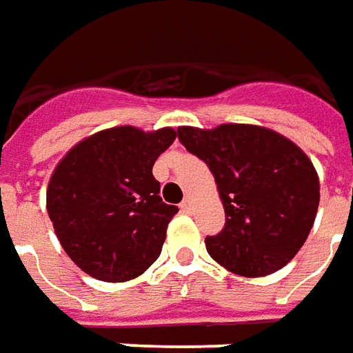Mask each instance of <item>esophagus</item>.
I'll return each mask as SVG.
<instances>
[{
	"label": "esophagus",
	"instance_id": "34e87169",
	"mask_svg": "<svg viewBox=\"0 0 353 353\" xmlns=\"http://www.w3.org/2000/svg\"><path fill=\"white\" fill-rule=\"evenodd\" d=\"M179 208H181L183 212H191V208H193V203H191V199H183V203L179 205Z\"/></svg>",
	"mask_w": 353,
	"mask_h": 353
}]
</instances>
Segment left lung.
Listing matches in <instances>:
<instances>
[{
    "instance_id": "left-lung-1",
    "label": "left lung",
    "mask_w": 353,
    "mask_h": 353,
    "mask_svg": "<svg viewBox=\"0 0 353 353\" xmlns=\"http://www.w3.org/2000/svg\"><path fill=\"white\" fill-rule=\"evenodd\" d=\"M177 139L216 179L226 224L207 236L222 267L257 278L288 265L305 243L319 208V177L307 154L272 129L224 123L179 127Z\"/></svg>"
}]
</instances>
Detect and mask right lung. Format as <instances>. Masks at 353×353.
Here are the masks:
<instances>
[{
	"mask_svg": "<svg viewBox=\"0 0 353 353\" xmlns=\"http://www.w3.org/2000/svg\"><path fill=\"white\" fill-rule=\"evenodd\" d=\"M176 135L172 127H112L77 143L56 166L46 208L61 247L86 274L127 282L160 257L177 207L162 203L152 166Z\"/></svg>",
	"mask_w": 353,
	"mask_h": 353,
	"instance_id": "obj_1",
	"label": "right lung"
}]
</instances>
